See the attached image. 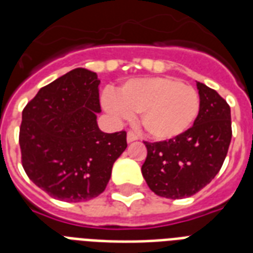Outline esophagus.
Returning <instances> with one entry per match:
<instances>
[{"label":"esophagus","mask_w":253,"mask_h":253,"mask_svg":"<svg viewBox=\"0 0 253 253\" xmlns=\"http://www.w3.org/2000/svg\"><path fill=\"white\" fill-rule=\"evenodd\" d=\"M135 140H138V135L132 132V131H128L127 132V142L131 143V142H135Z\"/></svg>","instance_id":"1"}]
</instances>
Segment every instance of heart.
Returning <instances> with one entry per match:
<instances>
[{
	"label": "heart",
	"instance_id": "obj_1",
	"mask_svg": "<svg viewBox=\"0 0 253 253\" xmlns=\"http://www.w3.org/2000/svg\"><path fill=\"white\" fill-rule=\"evenodd\" d=\"M103 107L115 118L139 114L151 138L170 140L190 128L200 111V97L192 86L172 77H147L127 81L117 94L106 90Z\"/></svg>",
	"mask_w": 253,
	"mask_h": 253
}]
</instances>
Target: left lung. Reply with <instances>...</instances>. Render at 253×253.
I'll use <instances>...</instances> for the list:
<instances>
[{
  "label": "left lung",
  "mask_w": 253,
  "mask_h": 253,
  "mask_svg": "<svg viewBox=\"0 0 253 253\" xmlns=\"http://www.w3.org/2000/svg\"><path fill=\"white\" fill-rule=\"evenodd\" d=\"M200 111L193 126L170 140L148 143L142 173L155 194L190 197L216 176L231 142V110L214 89L197 83Z\"/></svg>",
  "instance_id": "left-lung-1"
}]
</instances>
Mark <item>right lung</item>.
<instances>
[{
  "label": "right lung",
  "instance_id": "1",
  "mask_svg": "<svg viewBox=\"0 0 253 253\" xmlns=\"http://www.w3.org/2000/svg\"><path fill=\"white\" fill-rule=\"evenodd\" d=\"M99 83L97 73L73 69L42 87L22 111V166L56 200L83 202L99 196L126 150V131L98 128Z\"/></svg>",
  "mask_w": 253,
  "mask_h": 253
}]
</instances>
